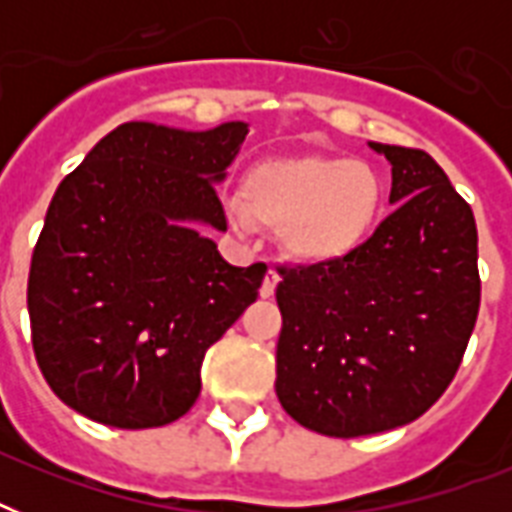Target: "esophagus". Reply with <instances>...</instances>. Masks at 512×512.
Listing matches in <instances>:
<instances>
[{
  "instance_id": "esophagus-1",
  "label": "esophagus",
  "mask_w": 512,
  "mask_h": 512,
  "mask_svg": "<svg viewBox=\"0 0 512 512\" xmlns=\"http://www.w3.org/2000/svg\"><path fill=\"white\" fill-rule=\"evenodd\" d=\"M279 281H281V276L271 268V271L265 273L263 287H260V297H273V292H276V287H279Z\"/></svg>"
}]
</instances>
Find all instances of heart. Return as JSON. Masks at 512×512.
Returning a JSON list of instances; mask_svg holds the SVG:
<instances>
[{
  "instance_id": "1",
  "label": "heart",
  "mask_w": 512,
  "mask_h": 512,
  "mask_svg": "<svg viewBox=\"0 0 512 512\" xmlns=\"http://www.w3.org/2000/svg\"><path fill=\"white\" fill-rule=\"evenodd\" d=\"M385 207V180L364 159L271 156L244 172L225 201L236 231L271 228L292 260L335 263L356 252Z\"/></svg>"
}]
</instances>
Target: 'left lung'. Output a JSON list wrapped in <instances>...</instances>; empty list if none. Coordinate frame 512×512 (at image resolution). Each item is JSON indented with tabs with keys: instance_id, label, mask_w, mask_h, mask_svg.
Segmentation results:
<instances>
[{
	"instance_id": "1",
	"label": "left lung",
	"mask_w": 512,
	"mask_h": 512,
	"mask_svg": "<svg viewBox=\"0 0 512 512\" xmlns=\"http://www.w3.org/2000/svg\"><path fill=\"white\" fill-rule=\"evenodd\" d=\"M390 204L348 257L279 268L276 396L303 428L372 436L417 420L460 369L481 305L473 209L420 148L372 143Z\"/></svg>"
}]
</instances>
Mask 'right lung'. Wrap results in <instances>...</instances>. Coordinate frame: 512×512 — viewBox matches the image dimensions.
Wrapping results in <instances>:
<instances>
[{
	"label": "right lung",
	"mask_w": 512,
	"mask_h": 512,
	"mask_svg": "<svg viewBox=\"0 0 512 512\" xmlns=\"http://www.w3.org/2000/svg\"><path fill=\"white\" fill-rule=\"evenodd\" d=\"M244 138V122H127L63 177L28 271L36 364L63 404L124 430L159 428L196 404L204 353L268 271L233 268L188 225L228 228L215 183Z\"/></svg>",
	"instance_id": "right-lung-1"
}]
</instances>
